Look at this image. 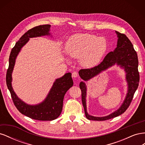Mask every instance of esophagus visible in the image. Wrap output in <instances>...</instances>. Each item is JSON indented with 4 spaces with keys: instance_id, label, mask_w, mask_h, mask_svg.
Returning a JSON list of instances; mask_svg holds the SVG:
<instances>
[{
    "instance_id": "obj_1",
    "label": "esophagus",
    "mask_w": 145,
    "mask_h": 145,
    "mask_svg": "<svg viewBox=\"0 0 145 145\" xmlns=\"http://www.w3.org/2000/svg\"><path fill=\"white\" fill-rule=\"evenodd\" d=\"M72 77H74V78H76L78 77V74H77V71H74L72 73Z\"/></svg>"
}]
</instances>
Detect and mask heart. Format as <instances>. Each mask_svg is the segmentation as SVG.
I'll return each instance as SVG.
<instances>
[{
    "label": "heart",
    "instance_id": "obj_1",
    "mask_svg": "<svg viewBox=\"0 0 145 145\" xmlns=\"http://www.w3.org/2000/svg\"><path fill=\"white\" fill-rule=\"evenodd\" d=\"M107 49L106 40L89 33L74 34L67 42L66 50L69 56L79 58L80 63L87 68L97 65Z\"/></svg>",
    "mask_w": 145,
    "mask_h": 145
}]
</instances>
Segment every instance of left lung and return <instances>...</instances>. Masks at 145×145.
Instances as JSON below:
<instances>
[{"instance_id":"obj_1","label":"left lung","mask_w":145,"mask_h":145,"mask_svg":"<svg viewBox=\"0 0 145 145\" xmlns=\"http://www.w3.org/2000/svg\"><path fill=\"white\" fill-rule=\"evenodd\" d=\"M118 40L117 48L105 56L103 61L99 65L89 69H82L78 71L81 78L88 81L91 78L105 71L116 63L124 68L126 72V79L128 83V93L123 103L120 108L109 116L105 117H94L89 115L86 111V86L83 82L80 83V88L82 91V101L84 108L85 116L88 120L103 121L111 119L124 113L130 105L134 97V94L138 86L140 76L138 71V57L132 43L124 34L116 31Z\"/></svg>"}]
</instances>
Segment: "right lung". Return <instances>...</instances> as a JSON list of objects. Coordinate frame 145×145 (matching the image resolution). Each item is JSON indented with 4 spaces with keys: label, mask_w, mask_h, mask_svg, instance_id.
<instances>
[{
    "label": "right lung",
    "mask_w": 145,
    "mask_h": 145,
    "mask_svg": "<svg viewBox=\"0 0 145 145\" xmlns=\"http://www.w3.org/2000/svg\"><path fill=\"white\" fill-rule=\"evenodd\" d=\"M50 27V25L37 26L28 30L20 38L11 51L9 67L6 76L7 85L16 108L22 114L32 119L42 121L53 120L60 115L65 94L73 85L71 73L65 74L63 77L56 80L50 93L43 102L36 105H30L21 100L14 93L11 85L12 72L17 55L21 48L28 42L29 38L50 35L49 33Z\"/></svg>",
    "instance_id": "add662e5"
}]
</instances>
